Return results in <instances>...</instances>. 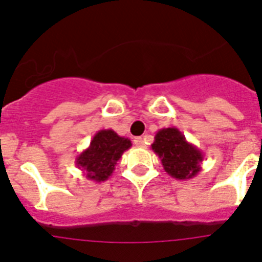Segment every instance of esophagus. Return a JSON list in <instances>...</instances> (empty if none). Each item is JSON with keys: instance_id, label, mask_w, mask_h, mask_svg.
I'll use <instances>...</instances> for the list:
<instances>
[{"instance_id": "obj_1", "label": "esophagus", "mask_w": 262, "mask_h": 262, "mask_svg": "<svg viewBox=\"0 0 262 262\" xmlns=\"http://www.w3.org/2000/svg\"><path fill=\"white\" fill-rule=\"evenodd\" d=\"M134 143H135L136 147H144V145H145L144 139H143V138H135Z\"/></svg>"}]
</instances>
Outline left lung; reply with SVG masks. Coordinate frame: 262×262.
Segmentation results:
<instances>
[{
  "label": "left lung",
  "instance_id": "1",
  "mask_svg": "<svg viewBox=\"0 0 262 262\" xmlns=\"http://www.w3.org/2000/svg\"><path fill=\"white\" fill-rule=\"evenodd\" d=\"M151 148L161 160L164 170L176 180L195 177L202 169V151L187 142L184 134L176 127L159 129Z\"/></svg>",
  "mask_w": 262,
  "mask_h": 262
}]
</instances>
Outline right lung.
<instances>
[{"instance_id": "right-lung-1", "label": "right lung", "mask_w": 262, "mask_h": 262, "mask_svg": "<svg viewBox=\"0 0 262 262\" xmlns=\"http://www.w3.org/2000/svg\"><path fill=\"white\" fill-rule=\"evenodd\" d=\"M131 145L129 139L119 136L114 129H101L90 140L89 147L76 157V165L82 170L85 178L103 182L113 174L123 152Z\"/></svg>"}]
</instances>
